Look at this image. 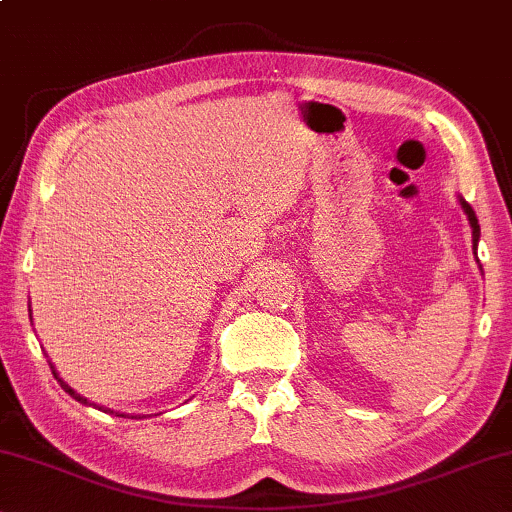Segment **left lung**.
Here are the masks:
<instances>
[{
	"mask_svg": "<svg viewBox=\"0 0 512 512\" xmlns=\"http://www.w3.org/2000/svg\"><path fill=\"white\" fill-rule=\"evenodd\" d=\"M463 213L468 215V222H470V229H473V245H478L480 241V224H478V217H475V210L470 208V203H466L463 199H459Z\"/></svg>",
	"mask_w": 512,
	"mask_h": 512,
	"instance_id": "8db88e82",
	"label": "left lung"
}]
</instances>
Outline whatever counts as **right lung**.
<instances>
[{"instance_id": "right-lung-1", "label": "right lung", "mask_w": 512, "mask_h": 512, "mask_svg": "<svg viewBox=\"0 0 512 512\" xmlns=\"http://www.w3.org/2000/svg\"><path fill=\"white\" fill-rule=\"evenodd\" d=\"M51 370H53V365H51ZM53 377H56V379L60 381V386H63V388H65V391H67V393H70L74 400H79V403H84V405H88V400L84 398V395H79L77 391H74V388H70V386H67V384H65V381L58 377V372H56V370H53ZM98 410H102V412H109V410H107V407H98ZM117 417H124V414H117Z\"/></svg>"}]
</instances>
